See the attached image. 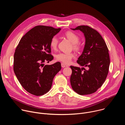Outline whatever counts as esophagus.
<instances>
[{"instance_id": "obj_1", "label": "esophagus", "mask_w": 125, "mask_h": 125, "mask_svg": "<svg viewBox=\"0 0 125 125\" xmlns=\"http://www.w3.org/2000/svg\"><path fill=\"white\" fill-rule=\"evenodd\" d=\"M61 66H62V68H65V67H68V66L67 65H66V64H65L64 63H61Z\"/></svg>"}]
</instances>
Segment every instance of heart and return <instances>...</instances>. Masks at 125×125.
<instances>
[{
    "label": "heart",
    "mask_w": 125,
    "mask_h": 125,
    "mask_svg": "<svg viewBox=\"0 0 125 125\" xmlns=\"http://www.w3.org/2000/svg\"><path fill=\"white\" fill-rule=\"evenodd\" d=\"M65 36L72 43L73 48L76 50H79L80 49V44L79 42L80 38L79 35L75 32L72 31H66ZM58 42V39L56 37H53L50 40V46L52 49H55L57 46ZM75 55L72 52H60L56 55L57 60L62 62L65 64H69L74 57Z\"/></svg>",
    "instance_id": "heart-1"
}]
</instances>
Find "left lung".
Returning <instances> with one entry per match:
<instances>
[{"label":"left lung","mask_w":125,"mask_h":125,"mask_svg":"<svg viewBox=\"0 0 125 125\" xmlns=\"http://www.w3.org/2000/svg\"><path fill=\"white\" fill-rule=\"evenodd\" d=\"M72 29L79 30L84 33L85 45L77 63L87 69L71 66L72 70L71 84L73 90L80 95L92 94L102 86L108 75L109 50L101 35L94 29L82 25Z\"/></svg>","instance_id":"left-lung-1"}]
</instances>
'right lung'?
I'll return each mask as SVG.
<instances>
[{"label":"right lung","instance_id":"right-lung-1","mask_svg":"<svg viewBox=\"0 0 125 125\" xmlns=\"http://www.w3.org/2000/svg\"><path fill=\"white\" fill-rule=\"evenodd\" d=\"M60 30L49 26H35L24 35L16 48L14 73L23 87L31 94L41 96L47 93L61 69L59 62L44 66L45 62L53 59L50 42Z\"/></svg>","mask_w":125,"mask_h":125}]
</instances>
